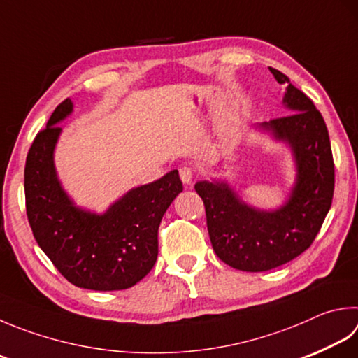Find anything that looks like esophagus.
<instances>
[{"instance_id":"esophagus-1","label":"esophagus","mask_w":358,"mask_h":358,"mask_svg":"<svg viewBox=\"0 0 358 358\" xmlns=\"http://www.w3.org/2000/svg\"><path fill=\"white\" fill-rule=\"evenodd\" d=\"M179 176H180V180L184 182L185 185H190L192 180H193V168L182 166L179 170Z\"/></svg>"}]
</instances>
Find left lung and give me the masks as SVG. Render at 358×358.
Segmentation results:
<instances>
[{"label": "left lung", "instance_id": "8db88e82", "mask_svg": "<svg viewBox=\"0 0 358 358\" xmlns=\"http://www.w3.org/2000/svg\"><path fill=\"white\" fill-rule=\"evenodd\" d=\"M287 84L284 106L289 115L257 124L292 150L296 180L288 199L274 210L249 206L226 180H199L194 190L204 201L208 237L215 254L235 269L268 271L298 257L312 245L332 206L335 168L324 118L306 93L284 73L269 66Z\"/></svg>", "mask_w": 358, "mask_h": 358}]
</instances>
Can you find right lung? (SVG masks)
Wrapping results in <instances>:
<instances>
[{
	"mask_svg": "<svg viewBox=\"0 0 358 358\" xmlns=\"http://www.w3.org/2000/svg\"><path fill=\"white\" fill-rule=\"evenodd\" d=\"M73 112L71 99L56 107L26 157V213L34 238L64 278L79 288L113 292L131 288L157 260L160 221L182 192L178 170L132 188L95 213L66 194L54 166V150Z\"/></svg>",
	"mask_w": 358,
	"mask_h": 358,
	"instance_id": "right-lung-1",
	"label": "right lung"
}]
</instances>
